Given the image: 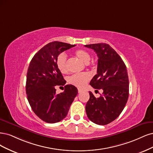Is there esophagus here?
Masks as SVG:
<instances>
[{
  "mask_svg": "<svg viewBox=\"0 0 153 153\" xmlns=\"http://www.w3.org/2000/svg\"><path fill=\"white\" fill-rule=\"evenodd\" d=\"M85 91V90L81 89V88H78V92L79 93H82V91Z\"/></svg>",
  "mask_w": 153,
  "mask_h": 153,
  "instance_id": "obj_1",
  "label": "esophagus"
}]
</instances>
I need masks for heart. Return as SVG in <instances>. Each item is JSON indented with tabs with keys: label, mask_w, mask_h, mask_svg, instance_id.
Segmentation results:
<instances>
[{
	"label": "heart",
	"mask_w": 153,
	"mask_h": 153,
	"mask_svg": "<svg viewBox=\"0 0 153 153\" xmlns=\"http://www.w3.org/2000/svg\"><path fill=\"white\" fill-rule=\"evenodd\" d=\"M75 54L77 58L85 63H88L91 59L90 54L84 50H77L76 51ZM56 64L58 70L62 73H66L67 72V55L65 53H62L58 55L56 60ZM90 78L91 76L88 72L76 73L69 77L68 82L73 85L82 88L86 85Z\"/></svg>",
	"instance_id": "1"
}]
</instances>
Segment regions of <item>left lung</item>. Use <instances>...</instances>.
<instances>
[{
	"mask_svg": "<svg viewBox=\"0 0 153 153\" xmlns=\"http://www.w3.org/2000/svg\"><path fill=\"white\" fill-rule=\"evenodd\" d=\"M97 54V74L90 85L95 89L103 90L96 98L90 91L86 103L88 117L99 125L109 124L120 116L129 96V80L126 67L120 56L109 44L98 43L85 46Z\"/></svg>",
	"mask_w": 153,
	"mask_h": 153,
	"instance_id": "left-lung-1",
	"label": "left lung"
}]
</instances>
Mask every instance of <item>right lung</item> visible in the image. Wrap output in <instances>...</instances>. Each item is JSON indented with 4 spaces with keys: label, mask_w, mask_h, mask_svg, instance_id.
Segmentation results:
<instances>
[{
    "label": "right lung",
    "mask_w": 153,
    "mask_h": 153,
    "mask_svg": "<svg viewBox=\"0 0 153 153\" xmlns=\"http://www.w3.org/2000/svg\"><path fill=\"white\" fill-rule=\"evenodd\" d=\"M75 44L54 41L48 43L32 58L27 74V99L34 113L42 121L55 123L65 118L77 95V88L64 86L63 92L56 93V86H64L66 81L56 64L59 54Z\"/></svg>",
    "instance_id": "1"
}]
</instances>
